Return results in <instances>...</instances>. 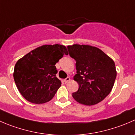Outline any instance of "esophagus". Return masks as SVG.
Instances as JSON below:
<instances>
[{
    "label": "esophagus",
    "mask_w": 135,
    "mask_h": 135,
    "mask_svg": "<svg viewBox=\"0 0 135 135\" xmlns=\"http://www.w3.org/2000/svg\"><path fill=\"white\" fill-rule=\"evenodd\" d=\"M70 77H66V78H65V80H64V81H65V83H67V82H69V81H70Z\"/></svg>",
    "instance_id": "esophagus-1"
}]
</instances>
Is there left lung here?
<instances>
[{
  "label": "left lung",
  "instance_id": "obj_1",
  "mask_svg": "<svg viewBox=\"0 0 135 135\" xmlns=\"http://www.w3.org/2000/svg\"><path fill=\"white\" fill-rule=\"evenodd\" d=\"M67 48L70 57L76 61V74L73 79L79 88L73 93V98L86 105L104 100L112 91L117 76L113 60L96 47L74 44Z\"/></svg>",
  "mask_w": 135,
  "mask_h": 135
}]
</instances>
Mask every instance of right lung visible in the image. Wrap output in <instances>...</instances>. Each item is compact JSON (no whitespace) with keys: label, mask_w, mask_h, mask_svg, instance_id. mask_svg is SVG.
<instances>
[{"label":"right lung","mask_w":135,"mask_h":135,"mask_svg":"<svg viewBox=\"0 0 135 135\" xmlns=\"http://www.w3.org/2000/svg\"><path fill=\"white\" fill-rule=\"evenodd\" d=\"M65 54H69L65 45H44L17 61L13 76L18 90L26 100L41 104L54 97L61 86V82L56 77L55 65Z\"/></svg>","instance_id":"right-lung-1"}]
</instances>
